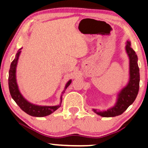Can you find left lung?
Wrapping results in <instances>:
<instances>
[{"label":"left lung","instance_id":"8db88e82","mask_svg":"<svg viewBox=\"0 0 148 148\" xmlns=\"http://www.w3.org/2000/svg\"><path fill=\"white\" fill-rule=\"evenodd\" d=\"M130 45V41L127 40L125 49L129 58L130 78L129 83L119 93L117 102L113 107L103 111L93 109L94 113L101 117H111L121 115L134 102L138 93L140 70L138 65V56Z\"/></svg>","mask_w":148,"mask_h":148}]
</instances>
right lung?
I'll return each instance as SVG.
<instances>
[{
	"label": "right lung",
	"mask_w": 148,
	"mask_h": 148,
	"mask_svg": "<svg viewBox=\"0 0 148 148\" xmlns=\"http://www.w3.org/2000/svg\"><path fill=\"white\" fill-rule=\"evenodd\" d=\"M19 49L18 52H17L15 59H14L12 62L11 63L10 68L9 70V76H8V86H9V90L10 93L12 98L13 100L16 101V103L19 106L21 110L23 111H25L26 113L31 116H33V117H45V116L49 115L52 113L53 112L58 110L60 106H61V103L62 101V95L60 97V103L58 106H37L35 105V104L31 103L30 102L25 100L23 98V96L21 95L20 92L19 90L18 84L16 82V66L17 64H18V60L20 54V50ZM71 83V80L67 82L66 85L65 86L64 90L63 91V93H64L65 90L69 86V84Z\"/></svg>",
	"instance_id": "1"
}]
</instances>
